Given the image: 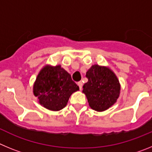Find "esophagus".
<instances>
[{
  "instance_id": "1",
  "label": "esophagus",
  "mask_w": 152,
  "mask_h": 152,
  "mask_svg": "<svg viewBox=\"0 0 152 152\" xmlns=\"http://www.w3.org/2000/svg\"><path fill=\"white\" fill-rule=\"evenodd\" d=\"M77 85H78V87H79V88H80V90L82 89L83 84H82V82H81V81H79V82H77Z\"/></svg>"
}]
</instances>
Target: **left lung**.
Instances as JSON below:
<instances>
[{"instance_id":"8db88e82","label":"left lung","mask_w":152,"mask_h":152,"mask_svg":"<svg viewBox=\"0 0 152 152\" xmlns=\"http://www.w3.org/2000/svg\"><path fill=\"white\" fill-rule=\"evenodd\" d=\"M86 77L88 80L83 86V93L91 109L102 112L116 103L120 84L113 71L107 67L94 64L87 72Z\"/></svg>"}]
</instances>
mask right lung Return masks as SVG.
<instances>
[{
  "label": "right lung",
  "instance_id": "1",
  "mask_svg": "<svg viewBox=\"0 0 152 152\" xmlns=\"http://www.w3.org/2000/svg\"><path fill=\"white\" fill-rule=\"evenodd\" d=\"M78 90L71 75L61 65H46L42 68L33 85V94L39 103L52 111L64 108L70 96Z\"/></svg>",
  "mask_w": 152,
  "mask_h": 152
}]
</instances>
